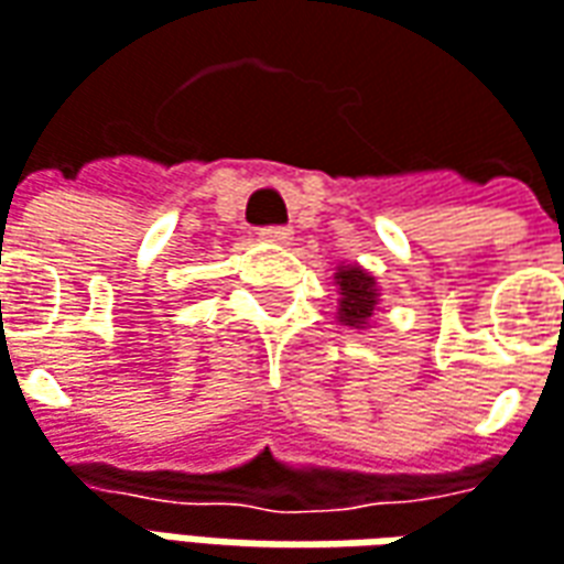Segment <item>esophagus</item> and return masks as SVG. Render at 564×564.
<instances>
[{"label":"esophagus","mask_w":564,"mask_h":564,"mask_svg":"<svg viewBox=\"0 0 564 564\" xmlns=\"http://www.w3.org/2000/svg\"><path fill=\"white\" fill-rule=\"evenodd\" d=\"M259 235H262L265 241H274V243H286V241H290V228H283V226L259 228Z\"/></svg>","instance_id":"obj_1"}]
</instances>
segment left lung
I'll use <instances>...</instances> for the list:
<instances>
[{"instance_id":"left-lung-1","label":"left lung","mask_w":564,"mask_h":564,"mask_svg":"<svg viewBox=\"0 0 564 564\" xmlns=\"http://www.w3.org/2000/svg\"><path fill=\"white\" fill-rule=\"evenodd\" d=\"M338 283L345 290V299H341V321L348 326H357L364 323L369 314H372V305H376V290H372V278L360 269L338 271Z\"/></svg>"}]
</instances>
